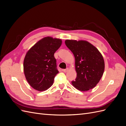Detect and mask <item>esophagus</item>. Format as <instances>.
Returning <instances> with one entry per match:
<instances>
[{"label":"esophagus","instance_id":"34e87169","mask_svg":"<svg viewBox=\"0 0 126 126\" xmlns=\"http://www.w3.org/2000/svg\"><path fill=\"white\" fill-rule=\"evenodd\" d=\"M68 71V68H66V69H63V71L64 72H66Z\"/></svg>","mask_w":126,"mask_h":126}]
</instances>
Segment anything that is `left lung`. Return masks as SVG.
Here are the masks:
<instances>
[{"label":"left lung","mask_w":126,"mask_h":126,"mask_svg":"<svg viewBox=\"0 0 126 126\" xmlns=\"http://www.w3.org/2000/svg\"><path fill=\"white\" fill-rule=\"evenodd\" d=\"M66 46L75 58L77 77L72 84L80 91L93 89L100 81L105 69L103 57L98 49L86 41L66 40Z\"/></svg>","instance_id":"obj_1"}]
</instances>
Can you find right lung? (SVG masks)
Wrapping results in <instances>:
<instances>
[{
    "label": "right lung",
    "instance_id": "obj_1",
    "mask_svg": "<svg viewBox=\"0 0 126 126\" xmlns=\"http://www.w3.org/2000/svg\"><path fill=\"white\" fill-rule=\"evenodd\" d=\"M62 43L61 39L45 37L27 52L24 62V74L33 89L42 91L52 85L59 72L54 54Z\"/></svg>",
    "mask_w": 126,
    "mask_h": 126
}]
</instances>
